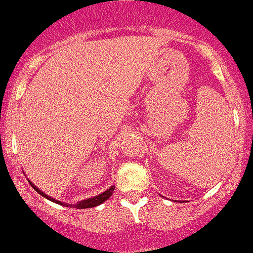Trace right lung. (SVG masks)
Returning a JSON list of instances; mask_svg holds the SVG:
<instances>
[{
  "mask_svg": "<svg viewBox=\"0 0 253 253\" xmlns=\"http://www.w3.org/2000/svg\"><path fill=\"white\" fill-rule=\"evenodd\" d=\"M29 180V179H27ZM30 184L32 185V188L35 189V191L37 192L39 194H41L42 197H45L46 199H48V201H51V202H55L57 203V205L60 206H70V207H75L76 210H84V208H91V207H96V206L101 205V203H104L106 201V199L110 198V196L113 194V192H114L115 189V185H111V187H109L108 189H106L105 192H103V193L98 194V196L95 197H91V198H87V199H83V201H79V202L74 203V205H69V203H65V202H61V201H57V199L52 198L51 196H47V194L43 193L42 191H41L40 188H37L36 185L34 184V183L31 182V180H29Z\"/></svg>",
  "mask_w": 253,
  "mask_h": 253,
  "instance_id": "1",
  "label": "right lung"
}]
</instances>
